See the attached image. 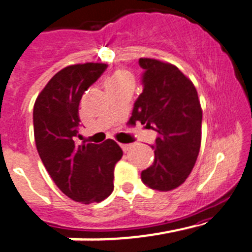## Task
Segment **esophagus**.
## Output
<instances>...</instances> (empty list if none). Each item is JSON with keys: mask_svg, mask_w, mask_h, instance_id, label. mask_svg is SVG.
<instances>
[{"mask_svg": "<svg viewBox=\"0 0 252 252\" xmlns=\"http://www.w3.org/2000/svg\"><path fill=\"white\" fill-rule=\"evenodd\" d=\"M121 148L123 149V152L126 153L131 148V144H121Z\"/></svg>", "mask_w": 252, "mask_h": 252, "instance_id": "34e87169", "label": "esophagus"}]
</instances>
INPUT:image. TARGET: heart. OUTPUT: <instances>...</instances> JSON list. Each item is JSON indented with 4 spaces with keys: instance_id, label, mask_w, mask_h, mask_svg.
<instances>
[{
    "instance_id": "b5f03b06",
    "label": "heart",
    "mask_w": 252,
    "mask_h": 252,
    "mask_svg": "<svg viewBox=\"0 0 252 252\" xmlns=\"http://www.w3.org/2000/svg\"><path fill=\"white\" fill-rule=\"evenodd\" d=\"M123 84H134V76L129 70L118 69L109 77L105 86L107 88H110V87H118Z\"/></svg>"
}]
</instances>
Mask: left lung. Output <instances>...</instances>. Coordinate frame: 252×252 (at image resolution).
<instances>
[{"label":"left lung","mask_w":252,"mask_h":252,"mask_svg":"<svg viewBox=\"0 0 252 252\" xmlns=\"http://www.w3.org/2000/svg\"><path fill=\"white\" fill-rule=\"evenodd\" d=\"M143 93L134 103L131 118L158 133L154 163L142 171L145 185L169 191L187 180L201 144L203 110L192 82L171 63L140 58Z\"/></svg>","instance_id":"1"}]
</instances>
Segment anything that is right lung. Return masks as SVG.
Wrapping results in <instances>:
<instances>
[{
  "label": "right lung",
  "instance_id": "1",
  "mask_svg": "<svg viewBox=\"0 0 252 252\" xmlns=\"http://www.w3.org/2000/svg\"><path fill=\"white\" fill-rule=\"evenodd\" d=\"M108 64L79 63L64 67L49 79L33 107L37 150L63 194L83 204L99 203L114 189V166L123 150L112 139L103 144H77L79 102Z\"/></svg>",
  "mask_w": 252,
  "mask_h": 252
}]
</instances>
